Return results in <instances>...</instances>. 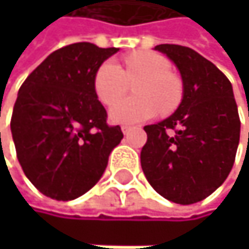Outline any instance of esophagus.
<instances>
[{"instance_id":"esophagus-1","label":"esophagus","mask_w":249,"mask_h":249,"mask_svg":"<svg viewBox=\"0 0 249 249\" xmlns=\"http://www.w3.org/2000/svg\"><path fill=\"white\" fill-rule=\"evenodd\" d=\"M131 131H133V127H131V125H122V133L125 134V136L130 134Z\"/></svg>"}]
</instances>
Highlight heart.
I'll return each instance as SVG.
<instances>
[{
    "label": "heart",
    "instance_id": "obj_1",
    "mask_svg": "<svg viewBox=\"0 0 249 249\" xmlns=\"http://www.w3.org/2000/svg\"><path fill=\"white\" fill-rule=\"evenodd\" d=\"M170 61L157 52L139 51L124 56V70L109 59L94 73L92 88L104 106H112L128 90V83L137 81L134 99L118 102L110 110V119L116 124H137L151 119L158 112L170 115L184 97V83L170 71Z\"/></svg>",
    "mask_w": 249,
    "mask_h": 249
}]
</instances>
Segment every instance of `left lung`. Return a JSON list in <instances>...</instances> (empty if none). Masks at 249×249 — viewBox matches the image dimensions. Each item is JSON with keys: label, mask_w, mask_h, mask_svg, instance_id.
<instances>
[{"label": "left lung", "mask_w": 249, "mask_h": 249, "mask_svg": "<svg viewBox=\"0 0 249 249\" xmlns=\"http://www.w3.org/2000/svg\"><path fill=\"white\" fill-rule=\"evenodd\" d=\"M178 67L184 97L178 110L154 125L140 152L151 187L164 198L191 205L211 196L227 179L237 151L241 119L226 74L179 44H158Z\"/></svg>", "instance_id": "left-lung-1"}]
</instances>
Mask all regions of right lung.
Instances as JSON below:
<instances>
[{
	"label": "right lung",
	"mask_w": 249,
	"mask_h": 249,
	"mask_svg": "<svg viewBox=\"0 0 249 249\" xmlns=\"http://www.w3.org/2000/svg\"><path fill=\"white\" fill-rule=\"evenodd\" d=\"M118 51L87 41L64 46L22 83L12 136L23 173L47 197L67 202L91 190L124 137L92 88L95 70Z\"/></svg>",
	"instance_id": "obj_1"
}]
</instances>
